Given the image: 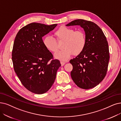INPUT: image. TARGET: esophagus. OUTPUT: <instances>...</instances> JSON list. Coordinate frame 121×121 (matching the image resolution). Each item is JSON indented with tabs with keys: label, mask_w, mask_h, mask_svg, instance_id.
Listing matches in <instances>:
<instances>
[{
	"label": "esophagus",
	"mask_w": 121,
	"mask_h": 121,
	"mask_svg": "<svg viewBox=\"0 0 121 121\" xmlns=\"http://www.w3.org/2000/svg\"><path fill=\"white\" fill-rule=\"evenodd\" d=\"M60 64H61V65L62 66H63L64 65H65V62H64V61H60Z\"/></svg>",
	"instance_id": "esophagus-1"
}]
</instances>
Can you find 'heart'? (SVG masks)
Masks as SVG:
<instances>
[{
    "mask_svg": "<svg viewBox=\"0 0 121 121\" xmlns=\"http://www.w3.org/2000/svg\"><path fill=\"white\" fill-rule=\"evenodd\" d=\"M58 41H63L64 49L57 52L54 55L56 59L62 61L69 60L73 54L78 55L84 50L86 44L85 34L82 31H75L73 29L61 26L54 33ZM43 44L49 51L55 52L59 49L55 38L47 36L44 38Z\"/></svg>",
    "mask_w": 121,
    "mask_h": 121,
    "instance_id": "obj_1",
    "label": "heart"
}]
</instances>
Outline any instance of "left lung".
<instances>
[{"label":"left lung","instance_id":"left-lung-1","mask_svg":"<svg viewBox=\"0 0 121 121\" xmlns=\"http://www.w3.org/2000/svg\"><path fill=\"white\" fill-rule=\"evenodd\" d=\"M74 25L83 28L86 44L82 52L69 61L73 66L71 77L77 86L88 89L98 85L107 73L110 59L108 42L101 29L92 22L77 19L66 26Z\"/></svg>","mask_w":121,"mask_h":121}]
</instances>
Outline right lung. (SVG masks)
<instances>
[{"instance_id":"right-lung-1","label":"right lung","mask_w":121,"mask_h":121,"mask_svg":"<svg viewBox=\"0 0 121 121\" xmlns=\"http://www.w3.org/2000/svg\"><path fill=\"white\" fill-rule=\"evenodd\" d=\"M56 26L29 24L19 31L14 40L12 52L14 71L23 86L35 94L45 93L51 88L61 66L42 39Z\"/></svg>"}]
</instances>
